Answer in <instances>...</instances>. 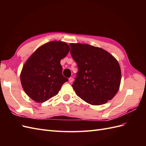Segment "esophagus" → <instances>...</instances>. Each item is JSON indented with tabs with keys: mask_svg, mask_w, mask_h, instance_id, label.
I'll use <instances>...</instances> for the list:
<instances>
[{
	"mask_svg": "<svg viewBox=\"0 0 146 146\" xmlns=\"http://www.w3.org/2000/svg\"><path fill=\"white\" fill-rule=\"evenodd\" d=\"M73 78L72 77H70L69 78V83H72V82H73Z\"/></svg>",
	"mask_w": 146,
	"mask_h": 146,
	"instance_id": "1",
	"label": "esophagus"
}]
</instances>
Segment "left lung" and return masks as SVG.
<instances>
[{
  "mask_svg": "<svg viewBox=\"0 0 146 146\" xmlns=\"http://www.w3.org/2000/svg\"><path fill=\"white\" fill-rule=\"evenodd\" d=\"M70 54L78 72L72 86L86 102L100 105L111 100L120 86L121 71L117 61L101 48L70 44Z\"/></svg>",
  "mask_w": 146,
  "mask_h": 146,
  "instance_id": "obj_1",
  "label": "left lung"
}]
</instances>
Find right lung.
I'll list each match as a JSON object with an SVG mask.
<instances>
[{
  "mask_svg": "<svg viewBox=\"0 0 146 146\" xmlns=\"http://www.w3.org/2000/svg\"><path fill=\"white\" fill-rule=\"evenodd\" d=\"M64 42L51 41L42 45L26 61L21 74L24 90L37 102H44L58 93L68 79L63 76L61 60L69 52Z\"/></svg>",
  "mask_w": 146,
  "mask_h": 146,
  "instance_id": "obj_1",
  "label": "right lung"
}]
</instances>
